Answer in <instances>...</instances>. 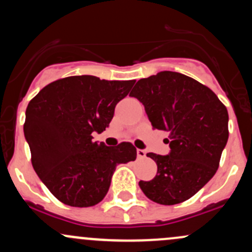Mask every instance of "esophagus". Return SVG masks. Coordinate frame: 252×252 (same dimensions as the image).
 Instances as JSON below:
<instances>
[{"label":"esophagus","mask_w":252,"mask_h":252,"mask_svg":"<svg viewBox=\"0 0 252 252\" xmlns=\"http://www.w3.org/2000/svg\"><path fill=\"white\" fill-rule=\"evenodd\" d=\"M136 153H137V158H139V159H143V158H146V152L143 151V149H137Z\"/></svg>","instance_id":"1"}]
</instances>
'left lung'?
<instances>
[{
    "instance_id": "1",
    "label": "left lung",
    "mask_w": 252,
    "mask_h": 252,
    "mask_svg": "<svg viewBox=\"0 0 252 252\" xmlns=\"http://www.w3.org/2000/svg\"><path fill=\"white\" fill-rule=\"evenodd\" d=\"M145 106L153 129L168 132L167 156L148 153L157 162L152 181H140L154 202H184L208 183L228 140V112L217 94L192 77L160 71L141 79L130 93Z\"/></svg>"
}]
</instances>
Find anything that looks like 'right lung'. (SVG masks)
Returning <instances> with one entry per match:
<instances>
[{
  "label": "right lung",
  "mask_w": 252,
  "mask_h": 252,
  "mask_svg": "<svg viewBox=\"0 0 252 252\" xmlns=\"http://www.w3.org/2000/svg\"><path fill=\"white\" fill-rule=\"evenodd\" d=\"M134 80L107 81L92 75L51 82L29 103L24 124L35 173L50 192L71 207H92L109 191L116 166L136 159L130 142L107 147L93 141Z\"/></svg>",
  "instance_id": "obj_1"
}]
</instances>
